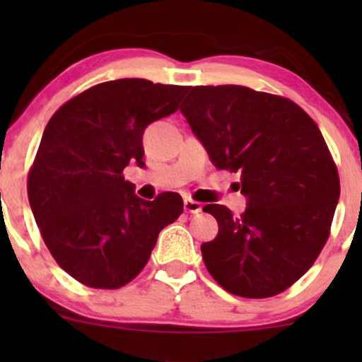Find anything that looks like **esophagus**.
Listing matches in <instances>:
<instances>
[{"mask_svg":"<svg viewBox=\"0 0 362 362\" xmlns=\"http://www.w3.org/2000/svg\"><path fill=\"white\" fill-rule=\"evenodd\" d=\"M184 209H185V213H189V214H197L202 211V204L197 201H192V199H185Z\"/></svg>","mask_w":362,"mask_h":362,"instance_id":"34e87169","label":"esophagus"}]
</instances>
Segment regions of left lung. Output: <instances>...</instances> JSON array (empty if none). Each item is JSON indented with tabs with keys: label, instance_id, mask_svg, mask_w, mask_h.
<instances>
[{
	"label": "left lung",
	"instance_id": "1",
	"mask_svg": "<svg viewBox=\"0 0 362 362\" xmlns=\"http://www.w3.org/2000/svg\"><path fill=\"white\" fill-rule=\"evenodd\" d=\"M216 168L240 172L243 214L204 206L219 231L201 245L211 276L243 298L294 284L328 238L340 184L325 139L301 107L247 86H194L180 107Z\"/></svg>",
	"mask_w": 362,
	"mask_h": 362
}]
</instances>
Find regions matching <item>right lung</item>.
I'll return each mask as SVG.
<instances>
[{
    "mask_svg": "<svg viewBox=\"0 0 362 362\" xmlns=\"http://www.w3.org/2000/svg\"><path fill=\"white\" fill-rule=\"evenodd\" d=\"M187 86L141 78L100 83L49 120L28 175V202L61 269L90 288L117 289L143 271L158 235L184 211L175 192L144 201L124 180L144 167V129L177 112Z\"/></svg>",
    "mask_w": 362,
    "mask_h": 362,
    "instance_id": "add662e5",
    "label": "right lung"
}]
</instances>
